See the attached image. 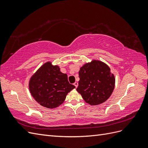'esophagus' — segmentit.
I'll return each instance as SVG.
<instances>
[{
	"label": "esophagus",
	"mask_w": 148,
	"mask_h": 148,
	"mask_svg": "<svg viewBox=\"0 0 148 148\" xmlns=\"http://www.w3.org/2000/svg\"><path fill=\"white\" fill-rule=\"evenodd\" d=\"M73 84L75 85L76 88H77L78 86V82H75V83H74Z\"/></svg>",
	"instance_id": "obj_1"
}]
</instances>
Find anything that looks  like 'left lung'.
<instances>
[{"instance_id": "left-lung-1", "label": "left lung", "mask_w": 148, "mask_h": 148, "mask_svg": "<svg viewBox=\"0 0 148 148\" xmlns=\"http://www.w3.org/2000/svg\"><path fill=\"white\" fill-rule=\"evenodd\" d=\"M79 81L77 91L88 104L96 106L109 99L115 87V77L109 66L93 60L79 71Z\"/></svg>"}]
</instances>
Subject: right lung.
Instances as JSON below:
<instances>
[{
    "label": "right lung",
    "instance_id": "obj_1",
    "mask_svg": "<svg viewBox=\"0 0 148 148\" xmlns=\"http://www.w3.org/2000/svg\"><path fill=\"white\" fill-rule=\"evenodd\" d=\"M68 77L57 65L47 62L37 70L29 82V89L35 101L46 108L53 109L63 103L66 96L74 89Z\"/></svg>",
    "mask_w": 148,
    "mask_h": 148
}]
</instances>
